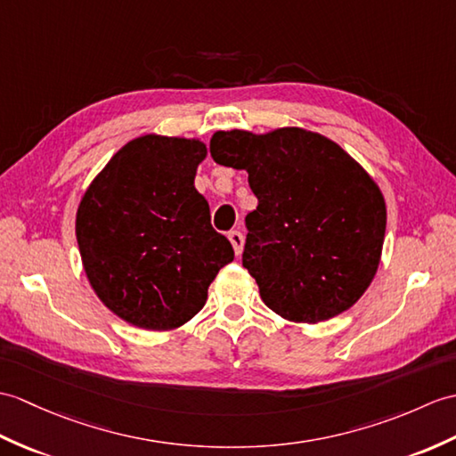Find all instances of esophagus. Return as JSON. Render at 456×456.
Returning <instances> with one entry per match:
<instances>
[{
	"mask_svg": "<svg viewBox=\"0 0 456 456\" xmlns=\"http://www.w3.org/2000/svg\"><path fill=\"white\" fill-rule=\"evenodd\" d=\"M229 240H231L232 248H235L237 256H240V254H242V245H245V237H242V232L231 231V232H229Z\"/></svg>",
	"mask_w": 456,
	"mask_h": 456,
	"instance_id": "esophagus-1",
	"label": "esophagus"
}]
</instances>
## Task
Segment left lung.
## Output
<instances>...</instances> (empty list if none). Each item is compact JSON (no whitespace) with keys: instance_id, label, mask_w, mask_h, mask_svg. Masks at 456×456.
<instances>
[{"instance_id":"1","label":"left lung","mask_w":456,"mask_h":456,"mask_svg":"<svg viewBox=\"0 0 456 456\" xmlns=\"http://www.w3.org/2000/svg\"><path fill=\"white\" fill-rule=\"evenodd\" d=\"M209 153L247 171L258 198L247 216L242 266L268 309L316 324L354 306L385 242L387 204L371 175L336 142L295 126L216 132Z\"/></svg>"}]
</instances>
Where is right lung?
<instances>
[{
	"mask_svg": "<svg viewBox=\"0 0 456 456\" xmlns=\"http://www.w3.org/2000/svg\"><path fill=\"white\" fill-rule=\"evenodd\" d=\"M206 155L198 137L140 135L112 155L81 198L76 235L85 276L102 305L132 326H183L235 258L194 186Z\"/></svg>",
	"mask_w": 456,
	"mask_h": 456,
	"instance_id": "obj_1",
	"label": "right lung"
}]
</instances>
